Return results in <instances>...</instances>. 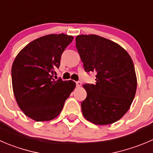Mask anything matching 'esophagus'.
<instances>
[{"label": "esophagus", "instance_id": "esophagus-1", "mask_svg": "<svg viewBox=\"0 0 153 153\" xmlns=\"http://www.w3.org/2000/svg\"><path fill=\"white\" fill-rule=\"evenodd\" d=\"M76 86L78 87H81V81H76Z\"/></svg>", "mask_w": 153, "mask_h": 153}]
</instances>
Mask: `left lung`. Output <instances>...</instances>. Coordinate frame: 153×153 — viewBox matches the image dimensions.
<instances>
[{"mask_svg":"<svg viewBox=\"0 0 153 153\" xmlns=\"http://www.w3.org/2000/svg\"><path fill=\"white\" fill-rule=\"evenodd\" d=\"M76 48L87 72H95L96 84H84L87 98L81 103L84 118L109 125L128 111L137 90V77L129 54L116 42L94 35H78Z\"/></svg>","mask_w":153,"mask_h":153,"instance_id":"left-lung-1","label":"left lung"}]
</instances>
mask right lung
I'll return each mask as SVG.
<instances>
[{"mask_svg":"<svg viewBox=\"0 0 153 153\" xmlns=\"http://www.w3.org/2000/svg\"><path fill=\"white\" fill-rule=\"evenodd\" d=\"M72 36L49 34L26 45L12 66V84L18 105L36 122L49 121L61 112L75 87L73 81L53 78L61 55L72 42Z\"/></svg>","mask_w":153,"mask_h":153,"instance_id":"1","label":"right lung"}]
</instances>
